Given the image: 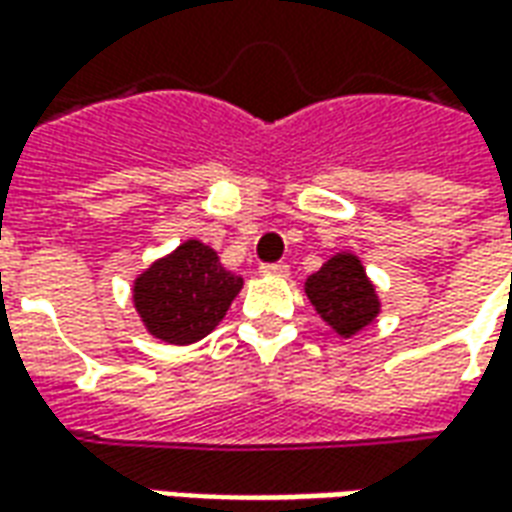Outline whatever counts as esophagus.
Here are the masks:
<instances>
[{"instance_id": "obj_1", "label": "esophagus", "mask_w": 512, "mask_h": 512, "mask_svg": "<svg viewBox=\"0 0 512 512\" xmlns=\"http://www.w3.org/2000/svg\"><path fill=\"white\" fill-rule=\"evenodd\" d=\"M260 274H271V277H288V266H285V263H260Z\"/></svg>"}]
</instances>
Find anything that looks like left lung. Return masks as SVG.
Masks as SVG:
<instances>
[{"mask_svg":"<svg viewBox=\"0 0 512 512\" xmlns=\"http://www.w3.org/2000/svg\"><path fill=\"white\" fill-rule=\"evenodd\" d=\"M307 296L340 334H354L378 315V299L354 255H337L307 279Z\"/></svg>","mask_w":512,"mask_h":512,"instance_id":"1","label":"left lung"}]
</instances>
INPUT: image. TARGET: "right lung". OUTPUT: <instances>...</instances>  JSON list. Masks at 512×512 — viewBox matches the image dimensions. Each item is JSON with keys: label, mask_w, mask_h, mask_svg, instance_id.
Here are the masks:
<instances>
[{"label": "right lung", "mask_w": 512, "mask_h": 512, "mask_svg": "<svg viewBox=\"0 0 512 512\" xmlns=\"http://www.w3.org/2000/svg\"><path fill=\"white\" fill-rule=\"evenodd\" d=\"M244 279L224 271L200 241H186L136 279L134 304L158 340L189 345L213 332L233 304Z\"/></svg>", "instance_id": "1"}]
</instances>
